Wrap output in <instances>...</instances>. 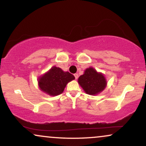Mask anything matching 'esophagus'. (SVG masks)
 <instances>
[{
	"label": "esophagus",
	"instance_id": "esophagus-1",
	"mask_svg": "<svg viewBox=\"0 0 146 146\" xmlns=\"http://www.w3.org/2000/svg\"><path fill=\"white\" fill-rule=\"evenodd\" d=\"M74 76H75V79H78V77H79V75H78V74H77V73L74 74Z\"/></svg>",
	"mask_w": 146,
	"mask_h": 146
}]
</instances>
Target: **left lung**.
<instances>
[{
	"mask_svg": "<svg viewBox=\"0 0 146 146\" xmlns=\"http://www.w3.org/2000/svg\"><path fill=\"white\" fill-rule=\"evenodd\" d=\"M78 83L88 94L96 95L105 89L106 80L104 75L98 73L93 67L86 69L83 75L78 79Z\"/></svg>",
	"mask_w": 146,
	"mask_h": 146,
	"instance_id": "obj_1",
	"label": "left lung"
}]
</instances>
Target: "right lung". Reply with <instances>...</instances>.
Masks as SVG:
<instances>
[{"mask_svg":"<svg viewBox=\"0 0 146 146\" xmlns=\"http://www.w3.org/2000/svg\"><path fill=\"white\" fill-rule=\"evenodd\" d=\"M75 77L68 71H63L59 67H52L48 72L38 79V86L41 91L50 96H57L64 91L67 84Z\"/></svg>","mask_w":146,"mask_h":146,"instance_id":"1","label":"right lung"}]
</instances>
